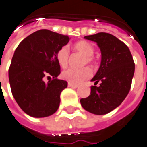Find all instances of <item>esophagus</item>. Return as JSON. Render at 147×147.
<instances>
[{
	"instance_id": "esophagus-1",
	"label": "esophagus",
	"mask_w": 147,
	"mask_h": 147,
	"mask_svg": "<svg viewBox=\"0 0 147 147\" xmlns=\"http://www.w3.org/2000/svg\"><path fill=\"white\" fill-rule=\"evenodd\" d=\"M68 86H69V87H72V88H78V85H76V84H73V83H70V82H68Z\"/></svg>"
}]
</instances>
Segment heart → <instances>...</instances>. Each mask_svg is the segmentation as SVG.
Listing matches in <instances>:
<instances>
[{
    "mask_svg": "<svg viewBox=\"0 0 147 147\" xmlns=\"http://www.w3.org/2000/svg\"><path fill=\"white\" fill-rule=\"evenodd\" d=\"M75 50L82 53L85 57L83 65L86 63L92 64L94 62L93 55L94 53V46L86 41H79L74 44ZM57 59L59 65L62 68H65L69 64V51L66 46H64L58 50L57 53ZM92 75V71L89 67H83L81 69H68L62 72L61 77L64 80L73 84H80L82 82L90 78Z\"/></svg>",
    "mask_w": 147,
    "mask_h": 147,
    "instance_id": "heart-1",
    "label": "heart"
}]
</instances>
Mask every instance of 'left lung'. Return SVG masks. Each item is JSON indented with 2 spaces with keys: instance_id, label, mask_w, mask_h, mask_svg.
<instances>
[{
  "instance_id": "obj_1",
  "label": "left lung",
  "mask_w": 147,
  "mask_h": 147,
  "mask_svg": "<svg viewBox=\"0 0 147 147\" xmlns=\"http://www.w3.org/2000/svg\"><path fill=\"white\" fill-rule=\"evenodd\" d=\"M84 38L97 44L102 57L99 70L91 79L94 85L90 87V94L81 99V105L89 113L104 115L117 108L129 94L134 62L129 48L113 34L100 32Z\"/></svg>"
}]
</instances>
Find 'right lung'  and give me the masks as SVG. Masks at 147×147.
<instances>
[{
	"label": "right lung",
	"mask_w": 147,
	"mask_h": 147,
	"mask_svg": "<svg viewBox=\"0 0 147 147\" xmlns=\"http://www.w3.org/2000/svg\"><path fill=\"white\" fill-rule=\"evenodd\" d=\"M69 41L67 35L44 29L27 36L16 48L9 80L17 103L30 117H49L57 111L60 95L68 83L57 78L61 74L57 53ZM46 75L53 77L47 84Z\"/></svg>",
	"instance_id": "obj_1"
}]
</instances>
